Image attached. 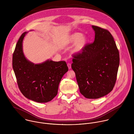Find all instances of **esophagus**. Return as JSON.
<instances>
[{
    "label": "esophagus",
    "mask_w": 134,
    "mask_h": 134,
    "mask_svg": "<svg viewBox=\"0 0 134 134\" xmlns=\"http://www.w3.org/2000/svg\"><path fill=\"white\" fill-rule=\"evenodd\" d=\"M67 65H68L69 69H71V63H68Z\"/></svg>",
    "instance_id": "1"
}]
</instances>
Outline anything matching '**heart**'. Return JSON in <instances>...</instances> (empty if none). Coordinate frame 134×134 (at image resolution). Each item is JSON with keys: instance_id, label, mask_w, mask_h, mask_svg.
Segmentation results:
<instances>
[{"instance_id": "obj_1", "label": "heart", "mask_w": 134, "mask_h": 134, "mask_svg": "<svg viewBox=\"0 0 134 134\" xmlns=\"http://www.w3.org/2000/svg\"><path fill=\"white\" fill-rule=\"evenodd\" d=\"M88 41L87 37L80 32H75L69 35L66 39V44L71 45L74 43L72 50L74 54L78 55L82 52Z\"/></svg>"}]
</instances>
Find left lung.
I'll return each instance as SVG.
<instances>
[{"label": "left lung", "instance_id": "8db88e82", "mask_svg": "<svg viewBox=\"0 0 134 134\" xmlns=\"http://www.w3.org/2000/svg\"><path fill=\"white\" fill-rule=\"evenodd\" d=\"M94 42L74 56L72 68L75 72L80 92L86 98L96 99L113 89L120 63L119 51L109 31L92 26Z\"/></svg>", "mask_w": 134, "mask_h": 134}]
</instances>
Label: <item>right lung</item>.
Wrapping results in <instances>:
<instances>
[{"label":"right lung","instance_id":"right-lung-1","mask_svg":"<svg viewBox=\"0 0 134 134\" xmlns=\"http://www.w3.org/2000/svg\"><path fill=\"white\" fill-rule=\"evenodd\" d=\"M28 32L20 37L13 54L12 66L20 92L26 98L38 103L52 100L58 93L59 83L68 71L65 61L52 60L35 64L25 57L23 42Z\"/></svg>","mask_w":134,"mask_h":134}]
</instances>
